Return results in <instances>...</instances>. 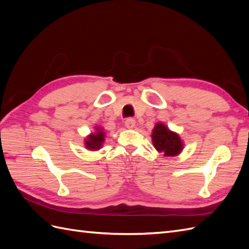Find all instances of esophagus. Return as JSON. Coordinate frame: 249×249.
I'll use <instances>...</instances> for the list:
<instances>
[{"mask_svg":"<svg viewBox=\"0 0 249 249\" xmlns=\"http://www.w3.org/2000/svg\"><path fill=\"white\" fill-rule=\"evenodd\" d=\"M135 124H136V122H135V119L132 118V117L127 118L125 120V126L127 127V129H133V127L135 126Z\"/></svg>","mask_w":249,"mask_h":249,"instance_id":"34e87169","label":"esophagus"}]
</instances>
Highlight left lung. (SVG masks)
Listing matches in <instances>:
<instances>
[{"instance_id":"obj_1","label":"left lung","mask_w":249,"mask_h":249,"mask_svg":"<svg viewBox=\"0 0 249 249\" xmlns=\"http://www.w3.org/2000/svg\"><path fill=\"white\" fill-rule=\"evenodd\" d=\"M153 143L158 152L165 156H176L183 149V143L178 135L172 133L163 124H157L153 130Z\"/></svg>"}]
</instances>
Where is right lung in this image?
Instances as JSON below:
<instances>
[{"label":"right lung","mask_w":249,"mask_h":249,"mask_svg":"<svg viewBox=\"0 0 249 249\" xmlns=\"http://www.w3.org/2000/svg\"><path fill=\"white\" fill-rule=\"evenodd\" d=\"M105 133L103 132L102 127H96V133L89 136L87 140H85L86 147L89 149H99L101 148L102 143L104 141Z\"/></svg>","instance_id":"add662e5"}]
</instances>
